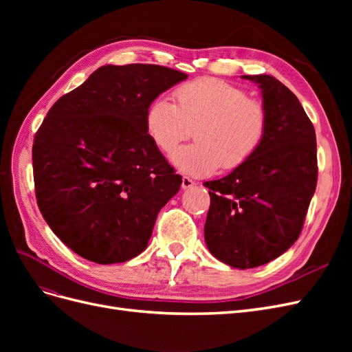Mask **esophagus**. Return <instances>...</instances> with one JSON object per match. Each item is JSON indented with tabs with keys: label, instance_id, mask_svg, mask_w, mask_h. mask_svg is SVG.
<instances>
[{
	"label": "esophagus",
	"instance_id": "esophagus-1",
	"mask_svg": "<svg viewBox=\"0 0 352 352\" xmlns=\"http://www.w3.org/2000/svg\"><path fill=\"white\" fill-rule=\"evenodd\" d=\"M194 185H195V182L190 177H188V176L182 177V189H189V188H192Z\"/></svg>",
	"mask_w": 352,
	"mask_h": 352
}]
</instances>
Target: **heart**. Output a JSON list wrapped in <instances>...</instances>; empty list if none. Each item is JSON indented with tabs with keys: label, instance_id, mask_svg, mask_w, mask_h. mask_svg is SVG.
Segmentation results:
<instances>
[{
	"label": "heart",
	"instance_id": "obj_1",
	"mask_svg": "<svg viewBox=\"0 0 352 352\" xmlns=\"http://www.w3.org/2000/svg\"><path fill=\"white\" fill-rule=\"evenodd\" d=\"M172 102L155 98L145 113L146 132L157 148L172 154L194 129V144L173 154L175 166L194 176L235 170L257 154L269 129L265 105L214 78L180 85Z\"/></svg>",
	"mask_w": 352,
	"mask_h": 352
}]
</instances>
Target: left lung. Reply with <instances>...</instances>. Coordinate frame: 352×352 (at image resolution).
<instances>
[{
	"label": "left lung",
	"mask_w": 352,
	"mask_h": 352,
	"mask_svg": "<svg viewBox=\"0 0 352 352\" xmlns=\"http://www.w3.org/2000/svg\"><path fill=\"white\" fill-rule=\"evenodd\" d=\"M242 78L258 83L269 129L250 162L204 184L211 199L204 238L217 260L252 269L300 236L318 168L314 126L295 94L270 74Z\"/></svg>",
	"instance_id": "obj_1"
}]
</instances>
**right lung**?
Masks as SVG:
<instances>
[{"mask_svg": "<svg viewBox=\"0 0 352 352\" xmlns=\"http://www.w3.org/2000/svg\"><path fill=\"white\" fill-rule=\"evenodd\" d=\"M186 78L157 65L102 66L39 126L32 146L38 207L80 257L124 263L146 248L182 177L148 135L145 113Z\"/></svg>", "mask_w": 352, "mask_h": 352, "instance_id": "add662e5", "label": "right lung"}]
</instances>
